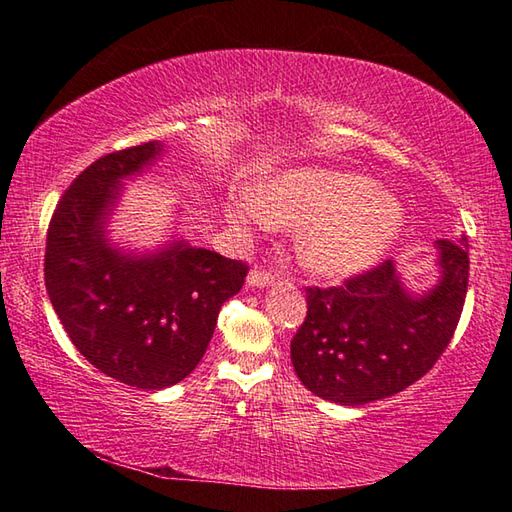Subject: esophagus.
Returning <instances> with one entry per match:
<instances>
[{"instance_id":"obj_1","label":"esophagus","mask_w":512,"mask_h":512,"mask_svg":"<svg viewBox=\"0 0 512 512\" xmlns=\"http://www.w3.org/2000/svg\"><path fill=\"white\" fill-rule=\"evenodd\" d=\"M246 284L253 289H266L273 284V275L264 271H250L246 277Z\"/></svg>"}]
</instances>
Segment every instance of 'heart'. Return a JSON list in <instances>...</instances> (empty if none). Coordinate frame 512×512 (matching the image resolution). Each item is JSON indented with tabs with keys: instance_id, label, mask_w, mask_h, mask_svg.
Returning <instances> with one entry per match:
<instances>
[{
	"instance_id": "1",
	"label": "heart",
	"mask_w": 512,
	"mask_h": 512,
	"mask_svg": "<svg viewBox=\"0 0 512 512\" xmlns=\"http://www.w3.org/2000/svg\"><path fill=\"white\" fill-rule=\"evenodd\" d=\"M257 221L300 225L296 255L323 280H348L377 266L400 239V198L357 171L298 167L255 187ZM237 221V214L230 212Z\"/></svg>"
}]
</instances>
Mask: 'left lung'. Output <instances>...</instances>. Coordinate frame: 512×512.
Listing matches in <instances>:
<instances>
[{
	"mask_svg": "<svg viewBox=\"0 0 512 512\" xmlns=\"http://www.w3.org/2000/svg\"><path fill=\"white\" fill-rule=\"evenodd\" d=\"M436 282L411 289L388 259L339 289H307V318L291 363L311 393L361 406L404 391L433 368L461 318L470 257L467 237L433 244Z\"/></svg>",
	"mask_w": 512,
	"mask_h": 512,
	"instance_id": "1",
	"label": "left lung"
}]
</instances>
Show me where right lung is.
Masks as SVG:
<instances>
[{"instance_id": "right-lung-1", "label": "right lung", "mask_w": 512, "mask_h": 512, "mask_svg": "<svg viewBox=\"0 0 512 512\" xmlns=\"http://www.w3.org/2000/svg\"><path fill=\"white\" fill-rule=\"evenodd\" d=\"M167 149L146 142L92 162L60 198L47 232L45 284L67 336L103 375L142 391L178 384L198 366L221 305L248 273L178 232L153 248L112 239L126 183Z\"/></svg>"}]
</instances>
